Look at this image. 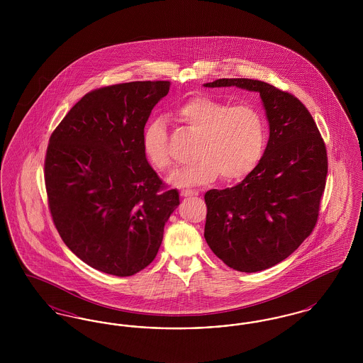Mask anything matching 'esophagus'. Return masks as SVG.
<instances>
[{"label": "esophagus", "instance_id": "obj_1", "mask_svg": "<svg viewBox=\"0 0 363 363\" xmlns=\"http://www.w3.org/2000/svg\"><path fill=\"white\" fill-rule=\"evenodd\" d=\"M197 194H199V193H197L196 190H181V196H182V197H193V196H197Z\"/></svg>", "mask_w": 363, "mask_h": 363}]
</instances>
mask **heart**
Returning <instances> with one entry per match:
<instances>
[{
	"label": "heart",
	"instance_id": "heart-1",
	"mask_svg": "<svg viewBox=\"0 0 363 363\" xmlns=\"http://www.w3.org/2000/svg\"><path fill=\"white\" fill-rule=\"evenodd\" d=\"M188 132L197 136L196 160L174 174L178 185H201L219 174L225 182H238L255 172L267 144V123L253 104H231L206 94H194L174 110ZM143 151L157 172L173 167L166 123L152 118L143 130Z\"/></svg>",
	"mask_w": 363,
	"mask_h": 363
}]
</instances>
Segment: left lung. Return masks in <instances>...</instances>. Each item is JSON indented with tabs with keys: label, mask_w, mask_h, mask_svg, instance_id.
I'll return each instance as SVG.
<instances>
[{
	"label": "left lung",
	"mask_w": 363,
	"mask_h": 363,
	"mask_svg": "<svg viewBox=\"0 0 363 363\" xmlns=\"http://www.w3.org/2000/svg\"><path fill=\"white\" fill-rule=\"evenodd\" d=\"M257 91L269 140L241 184L208 190L204 237L211 250L240 272H259L287 259L315 227L327 184L325 143L309 110L293 94L252 79H219L206 86Z\"/></svg>",
	"instance_id": "8db88e82"
}]
</instances>
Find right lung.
Wrapping results in <instances>:
<instances>
[{
  "label": "right lung",
  "mask_w": 363,
  "mask_h": 363,
  "mask_svg": "<svg viewBox=\"0 0 363 363\" xmlns=\"http://www.w3.org/2000/svg\"><path fill=\"white\" fill-rule=\"evenodd\" d=\"M170 82H132L86 94L52 130L45 185L52 223L89 267L132 277L150 265L179 204L148 164L141 136Z\"/></svg>",
  "instance_id": "obj_1"
}]
</instances>
